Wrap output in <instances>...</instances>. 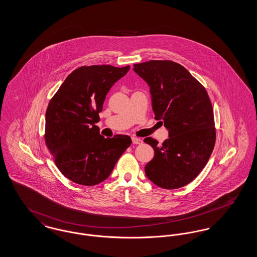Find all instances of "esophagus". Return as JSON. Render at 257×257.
<instances>
[{
	"mask_svg": "<svg viewBox=\"0 0 257 257\" xmlns=\"http://www.w3.org/2000/svg\"><path fill=\"white\" fill-rule=\"evenodd\" d=\"M132 142L134 145H142L143 144V140L140 138H136V137L132 138Z\"/></svg>",
	"mask_w": 257,
	"mask_h": 257,
	"instance_id": "34e87169",
	"label": "esophagus"
}]
</instances>
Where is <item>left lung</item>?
<instances>
[{"label": "left lung", "mask_w": 257, "mask_h": 257, "mask_svg": "<svg viewBox=\"0 0 257 257\" xmlns=\"http://www.w3.org/2000/svg\"><path fill=\"white\" fill-rule=\"evenodd\" d=\"M134 71L150 87L155 119L169 130L163 145L146 138L154 158L145 171L163 189H178L192 182L203 170L216 143L211 100L205 87L181 64L149 61L134 64Z\"/></svg>", "instance_id": "obj_1"}]
</instances>
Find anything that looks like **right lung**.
Wrapping results in <instances>:
<instances>
[{
	"mask_svg": "<svg viewBox=\"0 0 257 257\" xmlns=\"http://www.w3.org/2000/svg\"><path fill=\"white\" fill-rule=\"evenodd\" d=\"M129 69V65L81 66L67 76L50 100L45 143L58 169L75 183L103 182L132 144L126 135L105 139L94 125L110 87Z\"/></svg>",
	"mask_w": 257,
	"mask_h": 257,
	"instance_id": "obj_1",
	"label": "right lung"
}]
</instances>
